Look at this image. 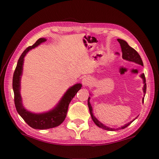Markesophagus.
I'll list each match as a JSON object with an SVG mask.
<instances>
[{
	"label": "esophagus",
	"instance_id": "34e87169",
	"mask_svg": "<svg viewBox=\"0 0 159 159\" xmlns=\"http://www.w3.org/2000/svg\"><path fill=\"white\" fill-rule=\"evenodd\" d=\"M91 83H92V79H91L89 77H85L83 79V85H85V86L89 85Z\"/></svg>",
	"mask_w": 159,
	"mask_h": 159
}]
</instances>
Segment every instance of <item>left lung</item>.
Returning a JSON list of instances; mask_svg holds the SVG:
<instances>
[{
  "mask_svg": "<svg viewBox=\"0 0 159 159\" xmlns=\"http://www.w3.org/2000/svg\"><path fill=\"white\" fill-rule=\"evenodd\" d=\"M117 41L119 42L121 46V52H122V57L124 59H126L128 61H133V62H135L138 64H139V65L141 66H143V61H142V59H141L140 55H139V53H138L135 50L134 48H132L128 44V43L124 41L123 39H117ZM141 77L142 78L143 80V93H144V96L146 95V77H145L144 74H141ZM89 98H88V101H87V104H88V107H89V112L91 114V116H92V119L93 120V122L95 123L98 126L101 128H103L104 130H109V131H113V130H118L119 128H117V129H114V128H109L106 126H104V124H102V123H100V121L98 120L96 118L93 116V115L92 113V105H91V104L89 103ZM144 101V98H143V102ZM137 118V117H136ZM135 118V119H136ZM133 121H131L130 122L126 124H125L124 126L121 127L120 129H123V128H126L128 125H130L132 122H133Z\"/></svg>",
  "mask_w": 159,
  "mask_h": 159,
  "instance_id": "obj_1",
  "label": "left lung"
}]
</instances>
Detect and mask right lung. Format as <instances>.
<instances>
[{
    "instance_id": "right-lung-1",
    "label": "right lung",
    "mask_w": 159,
    "mask_h": 159,
    "mask_svg": "<svg viewBox=\"0 0 159 159\" xmlns=\"http://www.w3.org/2000/svg\"><path fill=\"white\" fill-rule=\"evenodd\" d=\"M45 38H39L36 41L34 44L29 46L25 50L21 56L20 57L18 63L13 76V89L14 93V103L16 110L23 120L26 121L29 126L35 129H48L56 126L61 124L66 117L69 104L73 98L75 96L78 91L80 89L82 85L80 83L76 84L67 91L64 94L62 99L61 100L57 106L52 109L45 113L35 114L30 113L25 109L22 104V99L20 93V76L22 73V66L24 57L30 50L38 46L40 43L46 41Z\"/></svg>"
}]
</instances>
